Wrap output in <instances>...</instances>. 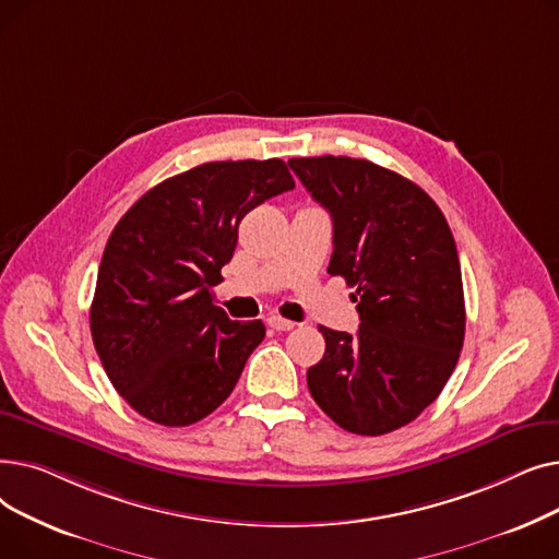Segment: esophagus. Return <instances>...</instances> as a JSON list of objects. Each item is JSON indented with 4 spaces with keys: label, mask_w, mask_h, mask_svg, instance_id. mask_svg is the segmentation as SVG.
<instances>
[{
    "label": "esophagus",
    "mask_w": 559,
    "mask_h": 559,
    "mask_svg": "<svg viewBox=\"0 0 559 559\" xmlns=\"http://www.w3.org/2000/svg\"><path fill=\"white\" fill-rule=\"evenodd\" d=\"M267 324L274 329V331H292L295 329L297 324L295 321H289V319H283V317H278V314H270V319H267Z\"/></svg>",
    "instance_id": "esophagus-1"
}]
</instances>
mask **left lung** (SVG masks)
I'll use <instances>...</instances> for the list:
<instances>
[{"instance_id":"8db88e82","label":"left lung","mask_w":559,"mask_h":559,"mask_svg":"<svg viewBox=\"0 0 559 559\" xmlns=\"http://www.w3.org/2000/svg\"><path fill=\"white\" fill-rule=\"evenodd\" d=\"M331 213V276L356 287V335L319 326L324 358L308 369L317 405L344 430L385 435L444 390L464 342V292L453 233L413 181L365 158L287 163Z\"/></svg>"}]
</instances>
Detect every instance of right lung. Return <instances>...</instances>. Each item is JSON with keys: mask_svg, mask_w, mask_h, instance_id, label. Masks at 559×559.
Listing matches in <instances>:
<instances>
[{"mask_svg": "<svg viewBox=\"0 0 559 559\" xmlns=\"http://www.w3.org/2000/svg\"><path fill=\"white\" fill-rule=\"evenodd\" d=\"M292 188L278 158L203 163L144 192L112 228L91 333L112 388L144 419L190 426L233 392L264 324L228 319L213 285L242 217Z\"/></svg>", "mask_w": 559, "mask_h": 559, "instance_id": "obj_1", "label": "right lung"}]
</instances>
